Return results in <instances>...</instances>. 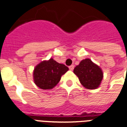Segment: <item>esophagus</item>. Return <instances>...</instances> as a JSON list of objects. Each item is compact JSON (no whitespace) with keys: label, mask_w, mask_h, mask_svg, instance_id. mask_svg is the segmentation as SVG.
Masks as SVG:
<instances>
[{"label":"esophagus","mask_w":127,"mask_h":127,"mask_svg":"<svg viewBox=\"0 0 127 127\" xmlns=\"http://www.w3.org/2000/svg\"><path fill=\"white\" fill-rule=\"evenodd\" d=\"M74 65H70L68 68H69V69H70V70H72L73 69H74Z\"/></svg>","instance_id":"esophagus-1"}]
</instances>
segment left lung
<instances>
[{
	"label": "left lung",
	"mask_w": 127,
	"mask_h": 127,
	"mask_svg": "<svg viewBox=\"0 0 127 127\" xmlns=\"http://www.w3.org/2000/svg\"><path fill=\"white\" fill-rule=\"evenodd\" d=\"M73 72L79 77L83 87L88 89H97L103 78L101 68L89 59L83 60L74 68Z\"/></svg>",
	"instance_id": "left-lung-1"
}]
</instances>
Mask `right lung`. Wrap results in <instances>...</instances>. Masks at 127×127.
Returning <instances> with one entry per match:
<instances>
[{"instance_id":"1","label":"right lung","mask_w":127,"mask_h":127,"mask_svg":"<svg viewBox=\"0 0 127 127\" xmlns=\"http://www.w3.org/2000/svg\"><path fill=\"white\" fill-rule=\"evenodd\" d=\"M68 70V68L64 64L50 59L36 66L33 72L34 81L42 89H51L59 83L62 75Z\"/></svg>"}]
</instances>
